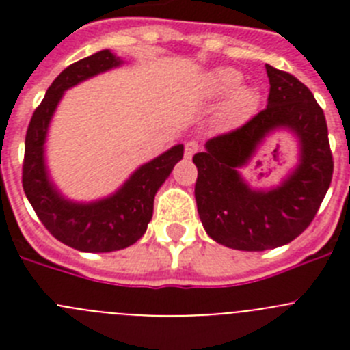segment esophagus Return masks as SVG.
Here are the masks:
<instances>
[{
	"mask_svg": "<svg viewBox=\"0 0 350 350\" xmlns=\"http://www.w3.org/2000/svg\"><path fill=\"white\" fill-rule=\"evenodd\" d=\"M198 150H200V144H198V142H194V140L187 142V144H185V147H184V154H185V157H187V159H191V157H193L194 154L198 152Z\"/></svg>",
	"mask_w": 350,
	"mask_h": 350,
	"instance_id": "esophagus-1",
	"label": "esophagus"
}]
</instances>
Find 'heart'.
I'll use <instances>...</instances> for the list:
<instances>
[{
	"mask_svg": "<svg viewBox=\"0 0 350 350\" xmlns=\"http://www.w3.org/2000/svg\"><path fill=\"white\" fill-rule=\"evenodd\" d=\"M243 75L234 68H215L206 77V94L213 100L226 98L221 119L226 126H240L254 116L259 107V92L250 85H242Z\"/></svg>",
	"mask_w": 350,
	"mask_h": 350,
	"instance_id": "obj_1",
	"label": "heart"
}]
</instances>
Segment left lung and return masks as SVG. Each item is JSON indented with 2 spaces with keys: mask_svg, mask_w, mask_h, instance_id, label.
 I'll return each mask as SVG.
<instances>
[{
  "mask_svg": "<svg viewBox=\"0 0 350 350\" xmlns=\"http://www.w3.org/2000/svg\"><path fill=\"white\" fill-rule=\"evenodd\" d=\"M270 94L265 110L242 128L205 144L193 163L194 196L206 234L237 250L275 249L307 230L333 177V156L323 108L305 83L267 64ZM275 131L299 142V165L279 186L250 188L237 172Z\"/></svg>",
  "mask_w": 350,
  "mask_h": 350,
  "instance_id": "left-lung-1",
  "label": "left lung"
}]
</instances>
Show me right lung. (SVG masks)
Instances as JSON below:
<instances>
[{"instance_id":"right-lung-1","label":"right lung","mask_w":350,"mask_h":350,"mask_svg":"<svg viewBox=\"0 0 350 350\" xmlns=\"http://www.w3.org/2000/svg\"><path fill=\"white\" fill-rule=\"evenodd\" d=\"M120 64L122 59L108 49L70 64L51 83L26 133L24 193L52 237L82 252H112L138 242L152 219L157 189L184 156V145H173L135 170L116 193L96 202H71L55 187L45 163V142L55 108L68 89Z\"/></svg>"}]
</instances>
